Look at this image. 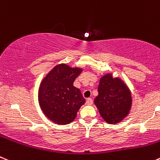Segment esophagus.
Segmentation results:
<instances>
[{"instance_id":"1","label":"esophagus","mask_w":160,"mask_h":160,"mask_svg":"<svg viewBox=\"0 0 160 160\" xmlns=\"http://www.w3.org/2000/svg\"><path fill=\"white\" fill-rule=\"evenodd\" d=\"M92 98H88L87 100H86V104H88V105H92Z\"/></svg>"}]
</instances>
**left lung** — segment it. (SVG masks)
I'll return each instance as SVG.
<instances>
[{"label":"left lung","instance_id":"1","mask_svg":"<svg viewBox=\"0 0 160 160\" xmlns=\"http://www.w3.org/2000/svg\"><path fill=\"white\" fill-rule=\"evenodd\" d=\"M100 116L108 124H116L130 114L132 107L131 91L126 82L112 72L102 76L98 96L94 99Z\"/></svg>","mask_w":160,"mask_h":160}]
</instances>
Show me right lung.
<instances>
[{
	"instance_id": "obj_1",
	"label": "right lung",
	"mask_w": 160,
	"mask_h": 160,
	"mask_svg": "<svg viewBox=\"0 0 160 160\" xmlns=\"http://www.w3.org/2000/svg\"><path fill=\"white\" fill-rule=\"evenodd\" d=\"M83 68H71L66 63L55 66L41 82L38 103L44 115L56 124H69L86 100L74 86L76 78Z\"/></svg>"
}]
</instances>
